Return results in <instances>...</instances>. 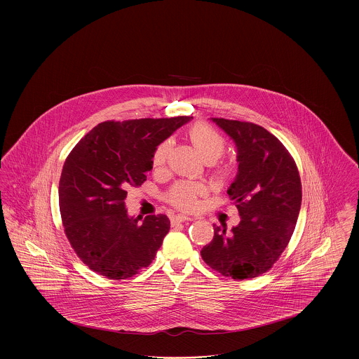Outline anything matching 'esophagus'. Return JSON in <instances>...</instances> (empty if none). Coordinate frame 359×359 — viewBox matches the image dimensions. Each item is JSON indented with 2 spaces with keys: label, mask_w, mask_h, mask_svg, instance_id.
<instances>
[{
  "label": "esophagus",
  "mask_w": 359,
  "mask_h": 359,
  "mask_svg": "<svg viewBox=\"0 0 359 359\" xmlns=\"http://www.w3.org/2000/svg\"><path fill=\"white\" fill-rule=\"evenodd\" d=\"M195 218L191 215H184V214H177L172 217V223L186 222V221H194Z\"/></svg>",
  "instance_id": "34e87169"
}]
</instances>
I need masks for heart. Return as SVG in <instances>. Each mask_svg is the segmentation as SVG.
Here are the masks:
<instances>
[{
  "mask_svg": "<svg viewBox=\"0 0 359 359\" xmlns=\"http://www.w3.org/2000/svg\"><path fill=\"white\" fill-rule=\"evenodd\" d=\"M188 140L202 156V158L210 164V170L217 180L223 182L230 176V165L223 161H217V158H219L226 149V141L217 129L203 122H198L188 129ZM171 152V140H164L157 145L152 158L154 170H163L165 167ZM205 184L182 180L168 189L165 194V201L180 210L191 211L198 207L199 198L205 195Z\"/></svg>",
  "mask_w": 359,
  "mask_h": 359,
  "instance_id": "obj_1",
  "label": "heart"
}]
</instances>
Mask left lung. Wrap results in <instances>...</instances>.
Here are the masks:
<instances>
[{
    "mask_svg": "<svg viewBox=\"0 0 359 359\" xmlns=\"http://www.w3.org/2000/svg\"><path fill=\"white\" fill-rule=\"evenodd\" d=\"M212 121L238 149V175L227 194L241 222L231 233H226V224H214V238L201 256L222 276L253 278L268 272L290 243L302 205L300 175L288 149L262 126Z\"/></svg>",
    "mask_w": 359,
    "mask_h": 359,
    "instance_id": "obj_1",
    "label": "left lung"
}]
</instances>
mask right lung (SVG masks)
I'll use <instances>...</instances> for the list:
<instances>
[{
  "label": "right lung",
  "mask_w": 359,
  "mask_h": 359,
  "mask_svg": "<svg viewBox=\"0 0 359 359\" xmlns=\"http://www.w3.org/2000/svg\"><path fill=\"white\" fill-rule=\"evenodd\" d=\"M191 117L104 121L69 152L59 207L71 248L91 271L123 280L152 264L170 231L167 215L130 218L125 198L152 170L156 147Z\"/></svg>",
  "instance_id": "1"
}]
</instances>
